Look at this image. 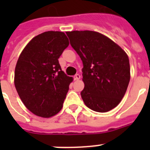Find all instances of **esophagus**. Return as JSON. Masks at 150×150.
<instances>
[{
	"mask_svg": "<svg viewBox=\"0 0 150 150\" xmlns=\"http://www.w3.org/2000/svg\"><path fill=\"white\" fill-rule=\"evenodd\" d=\"M74 80H79V79H80V75H79V74H76V75L74 76Z\"/></svg>",
	"mask_w": 150,
	"mask_h": 150,
	"instance_id": "esophagus-1",
	"label": "esophagus"
}]
</instances>
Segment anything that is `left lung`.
<instances>
[{
	"instance_id": "obj_1",
	"label": "left lung",
	"mask_w": 150,
	"mask_h": 150,
	"mask_svg": "<svg viewBox=\"0 0 150 150\" xmlns=\"http://www.w3.org/2000/svg\"><path fill=\"white\" fill-rule=\"evenodd\" d=\"M71 46L83 61L85 104L96 112L120 104L131 78L126 52L107 36L92 30L67 31Z\"/></svg>"
}]
</instances>
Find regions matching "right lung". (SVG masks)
Masks as SVG:
<instances>
[{
	"instance_id": "right-lung-1",
	"label": "right lung",
	"mask_w": 150,
	"mask_h": 150,
	"mask_svg": "<svg viewBox=\"0 0 150 150\" xmlns=\"http://www.w3.org/2000/svg\"><path fill=\"white\" fill-rule=\"evenodd\" d=\"M69 45L62 31L34 37L17 61L14 84L18 96L34 115L50 118L62 110L73 77L62 71L59 59Z\"/></svg>"
}]
</instances>
